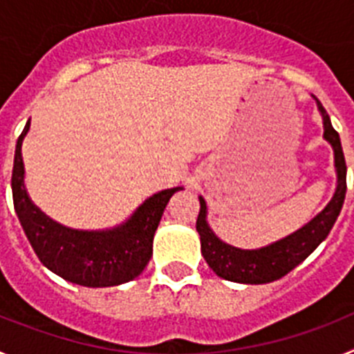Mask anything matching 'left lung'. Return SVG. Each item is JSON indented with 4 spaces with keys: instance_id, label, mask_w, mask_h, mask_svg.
I'll return each instance as SVG.
<instances>
[{
    "instance_id": "1",
    "label": "left lung",
    "mask_w": 354,
    "mask_h": 354,
    "mask_svg": "<svg viewBox=\"0 0 354 354\" xmlns=\"http://www.w3.org/2000/svg\"><path fill=\"white\" fill-rule=\"evenodd\" d=\"M317 108L323 115L324 138L333 147L337 168V189L330 204L312 218L299 230L290 236L277 241L273 245L259 250H241L227 245L214 236L207 225V205L202 196L200 200V212L196 218V230L202 243V255L212 271L218 277L239 283H270L286 277L298 264H301L315 248L328 237L331 227L335 225L337 218L342 209L346 198V159H344L342 145H340L339 133L331 126L326 109L317 101Z\"/></svg>"
}]
</instances>
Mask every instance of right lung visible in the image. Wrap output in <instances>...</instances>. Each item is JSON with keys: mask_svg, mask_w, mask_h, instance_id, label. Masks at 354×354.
<instances>
[{"mask_svg": "<svg viewBox=\"0 0 354 354\" xmlns=\"http://www.w3.org/2000/svg\"><path fill=\"white\" fill-rule=\"evenodd\" d=\"M30 122L15 145L12 196L23 230L48 270L84 287H113L138 277L152 257V239L162 211L175 192L165 189L147 198L129 220L108 230H74L53 221L30 200L24 187L21 145Z\"/></svg>", "mask_w": 354, "mask_h": 354, "instance_id": "right-lung-1", "label": "right lung"}]
</instances>
